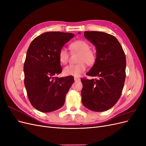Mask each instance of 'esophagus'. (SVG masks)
Wrapping results in <instances>:
<instances>
[{
    "instance_id": "1",
    "label": "esophagus",
    "mask_w": 146,
    "mask_h": 146,
    "mask_svg": "<svg viewBox=\"0 0 146 146\" xmlns=\"http://www.w3.org/2000/svg\"><path fill=\"white\" fill-rule=\"evenodd\" d=\"M74 80L76 81V82L80 81V78H79V77H74Z\"/></svg>"
}]
</instances>
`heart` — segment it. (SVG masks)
Returning <instances> with one entry per match:
<instances>
[{"instance_id":"obj_1","label":"heart","mask_w":146,"mask_h":146,"mask_svg":"<svg viewBox=\"0 0 146 146\" xmlns=\"http://www.w3.org/2000/svg\"><path fill=\"white\" fill-rule=\"evenodd\" d=\"M70 49L74 52L80 53L78 62L76 64H70L64 69V74L66 76L78 77L85 71L86 66L94 64L96 55L95 52L90 49V44L85 40H76L70 44ZM58 58L61 63L65 64L68 63L69 53L65 47H61L58 52Z\"/></svg>"}]
</instances>
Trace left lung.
Wrapping results in <instances>:
<instances>
[{
  "label": "left lung",
  "mask_w": 146,
  "mask_h": 146,
  "mask_svg": "<svg viewBox=\"0 0 146 146\" xmlns=\"http://www.w3.org/2000/svg\"><path fill=\"white\" fill-rule=\"evenodd\" d=\"M84 35L96 48V61L86 75L98 79H81L82 104L91 111H107L121 96L125 79V55L113 35L97 31L85 32Z\"/></svg>",
  "instance_id": "8db88e82"
}]
</instances>
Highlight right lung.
I'll return each instance as SVG.
<instances>
[{
  "mask_svg": "<svg viewBox=\"0 0 146 146\" xmlns=\"http://www.w3.org/2000/svg\"><path fill=\"white\" fill-rule=\"evenodd\" d=\"M74 34L48 32L35 38L28 48L24 65V85L33 107L48 113L63 107L74 77H54L62 71L58 52Z\"/></svg>",
  "mask_w": 146,
  "mask_h": 146,
  "instance_id": "right-lung-1",
  "label": "right lung"
}]
</instances>
